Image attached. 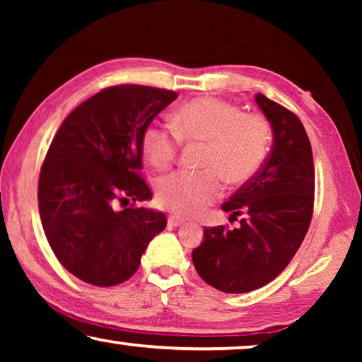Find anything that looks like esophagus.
<instances>
[{"mask_svg":"<svg viewBox=\"0 0 362 362\" xmlns=\"http://www.w3.org/2000/svg\"><path fill=\"white\" fill-rule=\"evenodd\" d=\"M168 224L173 227H180L185 224V219H181V217H177V216H170L168 217Z\"/></svg>","mask_w":362,"mask_h":362,"instance_id":"esophagus-1","label":"esophagus"}]
</instances>
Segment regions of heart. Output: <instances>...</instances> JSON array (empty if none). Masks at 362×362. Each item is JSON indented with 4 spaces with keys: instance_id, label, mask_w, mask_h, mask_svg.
Here are the masks:
<instances>
[{
    "instance_id": "obj_1",
    "label": "heart",
    "mask_w": 362,
    "mask_h": 362,
    "mask_svg": "<svg viewBox=\"0 0 362 362\" xmlns=\"http://www.w3.org/2000/svg\"><path fill=\"white\" fill-rule=\"evenodd\" d=\"M175 127L150 125L143 133V150L151 165L165 170L175 161L180 136L206 143L201 166L204 171H176L156 185L163 209L196 216L221 194V177L242 185L259 171L270 145V127L264 117L244 113L221 98H196L175 115Z\"/></svg>"
}]
</instances>
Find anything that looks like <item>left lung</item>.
Returning a JSON list of instances; mask_svg holds the SVG:
<instances>
[{
  "label": "left lung",
  "mask_w": 362,
  "mask_h": 362,
  "mask_svg": "<svg viewBox=\"0 0 362 362\" xmlns=\"http://www.w3.org/2000/svg\"><path fill=\"white\" fill-rule=\"evenodd\" d=\"M270 123V155L264 166L222 204L235 229L204 227L192 264L206 284L226 293H247L279 276L308 232L315 201L313 153L300 118L257 93Z\"/></svg>",
  "instance_id": "8db88e82"
}]
</instances>
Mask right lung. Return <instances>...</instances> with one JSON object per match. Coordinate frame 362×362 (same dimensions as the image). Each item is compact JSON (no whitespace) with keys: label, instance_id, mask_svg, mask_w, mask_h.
I'll return each instance as SVG.
<instances>
[{"label":"right lung","instance_id":"obj_1","mask_svg":"<svg viewBox=\"0 0 362 362\" xmlns=\"http://www.w3.org/2000/svg\"><path fill=\"white\" fill-rule=\"evenodd\" d=\"M177 93L115 86L81 103L62 122L39 175V214L59 262L87 284L113 286L130 279L166 216L150 201L141 170L143 133Z\"/></svg>","mask_w":362,"mask_h":362}]
</instances>
